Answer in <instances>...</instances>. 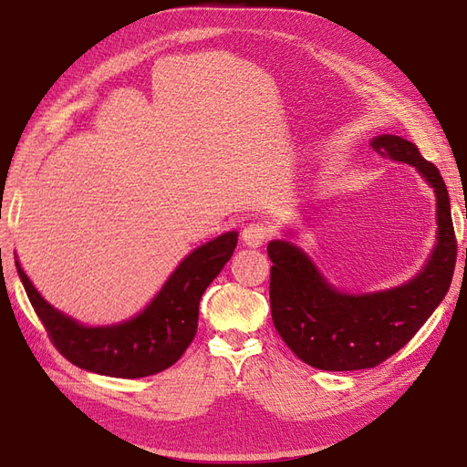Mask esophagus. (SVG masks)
Here are the masks:
<instances>
[{
  "instance_id": "esophagus-1",
  "label": "esophagus",
  "mask_w": 467,
  "mask_h": 467,
  "mask_svg": "<svg viewBox=\"0 0 467 467\" xmlns=\"http://www.w3.org/2000/svg\"><path fill=\"white\" fill-rule=\"evenodd\" d=\"M266 237H268V228H266L265 223H261V222L247 223L245 228H244V232H242L244 245L245 247H253V249L261 247L266 242Z\"/></svg>"
}]
</instances>
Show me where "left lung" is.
<instances>
[{"label": "left lung", "mask_w": 467, "mask_h": 467, "mask_svg": "<svg viewBox=\"0 0 467 467\" xmlns=\"http://www.w3.org/2000/svg\"><path fill=\"white\" fill-rule=\"evenodd\" d=\"M370 146L381 158L417 169L434 192L436 242L420 271L401 285L374 292H347L329 278L292 239L266 247L271 266L273 323L290 350L319 370H362L384 362L405 347L441 306L456 265L450 196L441 171L417 146L395 134H379Z\"/></svg>", "instance_id": "left-lung-1"}]
</instances>
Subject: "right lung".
<instances>
[{
	"instance_id": "right-lung-1",
	"label": "right lung",
	"mask_w": 467,
	"mask_h": 467,
	"mask_svg": "<svg viewBox=\"0 0 467 467\" xmlns=\"http://www.w3.org/2000/svg\"><path fill=\"white\" fill-rule=\"evenodd\" d=\"M237 232H225L192 249L136 316L86 325L45 300L16 257L17 275L36 316L62 355L79 368L110 378H144L175 364L199 327V306L223 265L234 255Z\"/></svg>"
}]
</instances>
